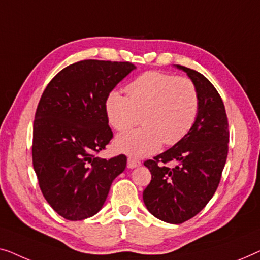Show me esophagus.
<instances>
[{"label": "esophagus", "mask_w": 260, "mask_h": 260, "mask_svg": "<svg viewBox=\"0 0 260 260\" xmlns=\"http://www.w3.org/2000/svg\"><path fill=\"white\" fill-rule=\"evenodd\" d=\"M140 165H141V162L137 159H134V158L127 159V167L128 168H135V167H139Z\"/></svg>", "instance_id": "esophagus-1"}]
</instances>
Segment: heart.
Here are the masks:
<instances>
[{
  "label": "heart",
  "mask_w": 260,
  "mask_h": 260,
  "mask_svg": "<svg viewBox=\"0 0 260 260\" xmlns=\"http://www.w3.org/2000/svg\"><path fill=\"white\" fill-rule=\"evenodd\" d=\"M127 96L118 90L107 95L106 115L113 128L123 132L114 141L118 152L127 155H151L175 145L194 125L199 112V93L192 80L161 72H147L127 86Z\"/></svg>",
  "instance_id": "obj_1"
}]
</instances>
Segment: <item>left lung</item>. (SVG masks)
Returning <instances> with one entry per match:
<instances>
[{
  "instance_id": "1",
  "label": "left lung",
  "mask_w": 260,
  "mask_h": 260,
  "mask_svg": "<svg viewBox=\"0 0 260 260\" xmlns=\"http://www.w3.org/2000/svg\"><path fill=\"white\" fill-rule=\"evenodd\" d=\"M199 93V112L191 131L166 152L144 162L152 180L142 193L147 210L160 220L181 224L199 213L217 191L229 152L225 106L199 72L177 64ZM176 162L174 168L166 164Z\"/></svg>"
}]
</instances>
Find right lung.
<instances>
[{
    "instance_id": "1",
    "label": "right lung",
    "mask_w": 260,
    "mask_h": 260,
    "mask_svg": "<svg viewBox=\"0 0 260 260\" xmlns=\"http://www.w3.org/2000/svg\"><path fill=\"white\" fill-rule=\"evenodd\" d=\"M135 69L131 62L83 60L62 69L46 87L32 126V166L53 210L82 220L101 210L126 155L95 156L113 138L105 104Z\"/></svg>"
}]
</instances>
